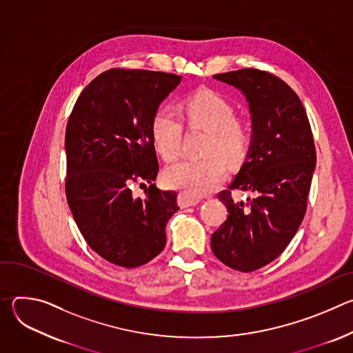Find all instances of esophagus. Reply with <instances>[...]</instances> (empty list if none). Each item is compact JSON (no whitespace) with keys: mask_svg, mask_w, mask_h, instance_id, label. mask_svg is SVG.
<instances>
[{"mask_svg":"<svg viewBox=\"0 0 353 353\" xmlns=\"http://www.w3.org/2000/svg\"><path fill=\"white\" fill-rule=\"evenodd\" d=\"M201 201V198L198 196H194V195H190L187 192H180L179 194V205L181 208H187V207H192V205H196Z\"/></svg>","mask_w":353,"mask_h":353,"instance_id":"obj_1","label":"esophagus"}]
</instances>
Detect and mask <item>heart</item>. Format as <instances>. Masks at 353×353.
<instances>
[{"mask_svg": "<svg viewBox=\"0 0 353 353\" xmlns=\"http://www.w3.org/2000/svg\"><path fill=\"white\" fill-rule=\"evenodd\" d=\"M183 110L191 128L208 132L203 149L205 158L172 165L165 173V181L172 188L199 196L211 192L225 180L226 169L222 161L229 166L243 161L248 148V128L244 121L234 117L233 106L228 100L211 90L190 96ZM150 131L163 161H174L180 154L183 131L177 114L169 108L158 109Z\"/></svg>", "mask_w": 353, "mask_h": 353, "instance_id": "heart-1", "label": "heart"}]
</instances>
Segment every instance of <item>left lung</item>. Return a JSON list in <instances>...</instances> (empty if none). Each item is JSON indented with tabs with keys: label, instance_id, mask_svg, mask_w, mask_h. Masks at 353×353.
<instances>
[{
	"label": "left lung",
	"instance_id": "1",
	"mask_svg": "<svg viewBox=\"0 0 353 353\" xmlns=\"http://www.w3.org/2000/svg\"><path fill=\"white\" fill-rule=\"evenodd\" d=\"M214 78L244 94L251 139L229 190L218 195L229 215L212 233L211 248L225 265L251 272L274 261L303 221L316 148L306 110L282 79L253 68ZM232 189L248 190L252 196L247 203L236 201Z\"/></svg>",
	"mask_w": 353,
	"mask_h": 353
}]
</instances>
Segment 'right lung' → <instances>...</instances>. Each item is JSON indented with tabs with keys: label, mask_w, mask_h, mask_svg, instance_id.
I'll list each match as a JSON object with an SVG mask.
<instances>
[{
	"label": "right lung",
	"mask_w": 353,
	"mask_h": 353,
	"mask_svg": "<svg viewBox=\"0 0 353 353\" xmlns=\"http://www.w3.org/2000/svg\"><path fill=\"white\" fill-rule=\"evenodd\" d=\"M180 75L113 68L79 94L67 124L65 194L89 247L112 264L135 268L166 245L177 194L157 188L159 172L152 117ZM134 182L151 185L145 198Z\"/></svg>",
	"instance_id": "1"
}]
</instances>
